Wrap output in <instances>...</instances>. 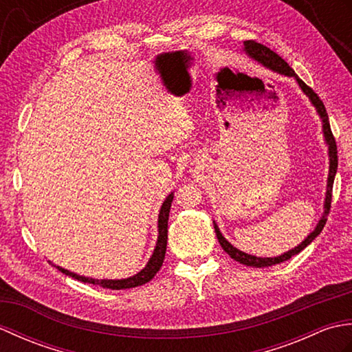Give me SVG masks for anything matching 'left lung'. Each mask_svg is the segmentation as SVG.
Listing matches in <instances>:
<instances>
[{"label": "left lung", "mask_w": 352, "mask_h": 352, "mask_svg": "<svg viewBox=\"0 0 352 352\" xmlns=\"http://www.w3.org/2000/svg\"><path fill=\"white\" fill-rule=\"evenodd\" d=\"M243 47L245 51L248 52V56H251L252 58H256L257 62H260L266 68L272 69L278 74H283V76H287V77H295L298 85L302 89V92L309 96L310 101L313 102V106L316 107L318 113L322 118V129H324V136L325 140L328 144V153H330V174H328V184H327V197H325V212L324 216L320 218L319 223L316 226L315 231L310 233V236L305 239V241L298 245L296 248L290 250L287 252L281 254L278 257H256V256H250V254H245L242 251H239L237 248H234L233 245H231L226 237L221 234V231L218 228V226L213 222L214 226V231H216V236H218V241L222 246V250L226 251L231 258H234L236 261L246 266H252V267H266V266H272V265H278L283 263V261H286L289 258H292L294 256H296L298 252H301L305 246L310 245L313 241H315V237H318L320 234V231H322L325 222H327V216L330 213V207H331V197H333V183H334V177H336V172H338V145H336V139L331 133V126H330V121H328V113H327V109L324 106L322 100L319 98L318 94H315V91L310 86H307L304 83L301 78H298V76L295 74V71L290 68V66L283 60V58L274 52L271 48L265 47V45H261L256 41H245L243 42Z\"/></svg>", "instance_id": "8db88e82"}]
</instances>
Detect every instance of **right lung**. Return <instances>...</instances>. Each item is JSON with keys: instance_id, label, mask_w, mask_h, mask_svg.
Here are the masks:
<instances>
[{"instance_id": "add662e5", "label": "right lung", "mask_w": 352, "mask_h": 352, "mask_svg": "<svg viewBox=\"0 0 352 352\" xmlns=\"http://www.w3.org/2000/svg\"><path fill=\"white\" fill-rule=\"evenodd\" d=\"M172 199H174V193L164 199V203L160 208V214H159V239H157V245L155 250L153 252L151 258H149L148 265L142 269V271L136 275L130 276V278L125 280H94V278H87V276H81L74 272L66 271V269L56 266L58 271H62L65 275H69L72 278H76L78 281L89 283V284H100L104 289H111V290H122V289H131V287H138L145 284L148 281H151L154 278V275L159 272V269L163 265L164 260V254H166V243H168V219H169V210H170V204Z\"/></svg>"}]
</instances>
